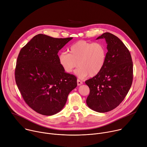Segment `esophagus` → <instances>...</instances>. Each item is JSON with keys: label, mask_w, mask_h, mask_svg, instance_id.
I'll return each mask as SVG.
<instances>
[{"label": "esophagus", "mask_w": 147, "mask_h": 147, "mask_svg": "<svg viewBox=\"0 0 147 147\" xmlns=\"http://www.w3.org/2000/svg\"><path fill=\"white\" fill-rule=\"evenodd\" d=\"M77 84H78V86H80V85L83 84V82L81 80H80L79 79H77Z\"/></svg>", "instance_id": "obj_1"}]
</instances>
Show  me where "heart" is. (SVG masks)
<instances>
[{
	"instance_id": "obj_1",
	"label": "heart",
	"mask_w": 147,
	"mask_h": 147,
	"mask_svg": "<svg viewBox=\"0 0 147 147\" xmlns=\"http://www.w3.org/2000/svg\"><path fill=\"white\" fill-rule=\"evenodd\" d=\"M69 53L59 55V63L67 73H71L78 65L79 67L75 73L81 79L99 74L106 63V49L100 42L79 41L71 46Z\"/></svg>"
}]
</instances>
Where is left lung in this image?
<instances>
[{
    "mask_svg": "<svg viewBox=\"0 0 147 147\" xmlns=\"http://www.w3.org/2000/svg\"><path fill=\"white\" fill-rule=\"evenodd\" d=\"M105 38L107 53L102 71L85 81L90 89L86 104L92 110L105 113L117 107L131 86L133 65L129 51L116 36L105 32L97 38Z\"/></svg>",
    "mask_w": 147,
    "mask_h": 147,
    "instance_id": "left-lung-1",
    "label": "left lung"
}]
</instances>
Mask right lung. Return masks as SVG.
<instances>
[{
	"label": "right lung",
	"mask_w": 147,
	"mask_h": 147,
	"mask_svg": "<svg viewBox=\"0 0 147 147\" xmlns=\"http://www.w3.org/2000/svg\"><path fill=\"white\" fill-rule=\"evenodd\" d=\"M72 37L56 38L39 34L19 53L15 80L23 99L37 113L52 116L65 105L69 93L77 86V79L65 72L58 53Z\"/></svg>",
	"instance_id": "obj_1"
}]
</instances>
